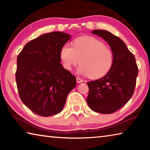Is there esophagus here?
<instances>
[{"label":"esophagus","mask_w":150,"mask_h":150,"mask_svg":"<svg viewBox=\"0 0 150 150\" xmlns=\"http://www.w3.org/2000/svg\"><path fill=\"white\" fill-rule=\"evenodd\" d=\"M76 80H77V82L79 83H81L83 82V80L79 78V77H77V79H76Z\"/></svg>","instance_id":"esophagus-1"}]
</instances>
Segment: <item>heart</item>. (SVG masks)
Returning a JSON list of instances; mask_svg holds the SVG:
<instances>
[{
  "instance_id": "1",
  "label": "heart",
  "mask_w": 150,
  "mask_h": 150,
  "mask_svg": "<svg viewBox=\"0 0 150 150\" xmlns=\"http://www.w3.org/2000/svg\"><path fill=\"white\" fill-rule=\"evenodd\" d=\"M59 57L65 69L71 71L80 62L78 71L95 79L107 74L115 62L112 51L102 41L90 36L75 39L73 46L69 44L63 45Z\"/></svg>"
}]
</instances>
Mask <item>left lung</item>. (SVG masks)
Returning <instances> with one entry per match:
<instances>
[{"mask_svg": "<svg viewBox=\"0 0 150 150\" xmlns=\"http://www.w3.org/2000/svg\"><path fill=\"white\" fill-rule=\"evenodd\" d=\"M93 34L108 42L115 55V62L107 74L87 83V103L91 110L102 114L117 111L133 95L138 75L134 55L122 40L106 30H95Z\"/></svg>", "mask_w": 150, "mask_h": 150, "instance_id": "8db88e82", "label": "left lung"}]
</instances>
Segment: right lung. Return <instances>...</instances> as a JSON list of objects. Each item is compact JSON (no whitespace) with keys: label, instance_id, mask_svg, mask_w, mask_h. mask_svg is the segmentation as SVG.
<instances>
[{"label":"right lung","instance_id":"add662e5","mask_svg":"<svg viewBox=\"0 0 150 150\" xmlns=\"http://www.w3.org/2000/svg\"><path fill=\"white\" fill-rule=\"evenodd\" d=\"M71 35L61 32L43 34L25 45L17 57L16 81L20 98L36 115L59 113L76 78L61 64L60 50Z\"/></svg>","mask_w":150,"mask_h":150}]
</instances>
